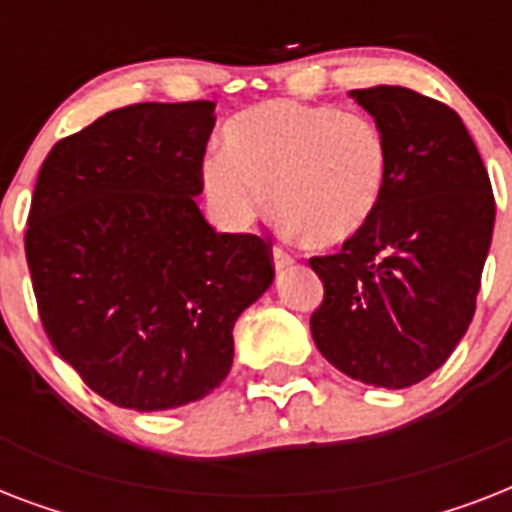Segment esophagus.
<instances>
[{"label":"esophagus","instance_id":"esophagus-1","mask_svg":"<svg viewBox=\"0 0 512 512\" xmlns=\"http://www.w3.org/2000/svg\"><path fill=\"white\" fill-rule=\"evenodd\" d=\"M273 265H276V271H284L289 265H295V257L284 252L281 247H273Z\"/></svg>","mask_w":512,"mask_h":512}]
</instances>
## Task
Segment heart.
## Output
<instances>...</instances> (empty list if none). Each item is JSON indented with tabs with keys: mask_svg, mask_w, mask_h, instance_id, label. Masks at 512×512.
<instances>
[{
	"mask_svg": "<svg viewBox=\"0 0 512 512\" xmlns=\"http://www.w3.org/2000/svg\"><path fill=\"white\" fill-rule=\"evenodd\" d=\"M390 146L372 116L297 100L244 108L223 127V154L201 164V188L217 220L241 231L265 209L311 247H337L380 209Z\"/></svg>",
	"mask_w": 512,
	"mask_h": 512,
	"instance_id": "heart-1",
	"label": "heart"
}]
</instances>
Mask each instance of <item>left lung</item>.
<instances>
[{
  "label": "left lung",
  "mask_w": 512,
  "mask_h": 512,
  "mask_svg": "<svg viewBox=\"0 0 512 512\" xmlns=\"http://www.w3.org/2000/svg\"><path fill=\"white\" fill-rule=\"evenodd\" d=\"M380 124L390 175L380 209L337 255L311 257L324 300L311 316L321 356L353 380L409 388L468 332L494 231V193L452 108L406 87L353 90Z\"/></svg>",
  "instance_id": "left-lung-1"
}]
</instances>
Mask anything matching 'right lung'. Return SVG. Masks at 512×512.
<instances>
[{
	"label": "right lung",
	"mask_w": 512,
	"mask_h": 512,
	"mask_svg": "<svg viewBox=\"0 0 512 512\" xmlns=\"http://www.w3.org/2000/svg\"><path fill=\"white\" fill-rule=\"evenodd\" d=\"M215 103H135L58 140L36 177L26 260L42 327L124 409L199 401L233 364V324L273 281L271 244L217 233L193 196Z\"/></svg>",
	"instance_id": "1"
}]
</instances>
